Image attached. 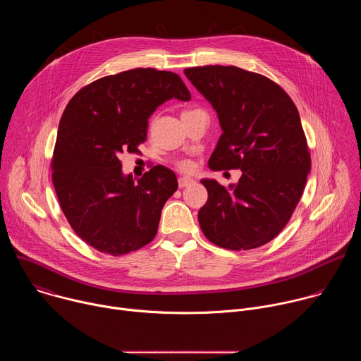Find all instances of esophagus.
<instances>
[{
	"label": "esophagus",
	"mask_w": 361,
	"mask_h": 361,
	"mask_svg": "<svg viewBox=\"0 0 361 361\" xmlns=\"http://www.w3.org/2000/svg\"><path fill=\"white\" fill-rule=\"evenodd\" d=\"M192 181H194V180L190 178V177H180V178H178V187H180V188H184V187L190 185Z\"/></svg>",
	"instance_id": "34e87169"
}]
</instances>
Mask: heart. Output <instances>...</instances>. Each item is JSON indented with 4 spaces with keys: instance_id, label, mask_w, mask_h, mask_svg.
<instances>
[{
    "instance_id": "heart-1",
    "label": "heart",
    "mask_w": 361,
    "mask_h": 361,
    "mask_svg": "<svg viewBox=\"0 0 361 361\" xmlns=\"http://www.w3.org/2000/svg\"><path fill=\"white\" fill-rule=\"evenodd\" d=\"M185 111H192V110H185ZM185 111H184V113H185ZM176 164H177V167H178L181 171H185V173L192 171V169H194V163H192L191 160H188V159L178 160Z\"/></svg>"
}]
</instances>
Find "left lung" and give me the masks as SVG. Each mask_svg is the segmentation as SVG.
Segmentation results:
<instances>
[{"instance_id": "1", "label": "left lung", "mask_w": 361, "mask_h": 361, "mask_svg": "<svg viewBox=\"0 0 361 361\" xmlns=\"http://www.w3.org/2000/svg\"><path fill=\"white\" fill-rule=\"evenodd\" d=\"M184 74L212 102L223 128L210 170L243 171L230 188L201 180L209 192L198 212L201 231L227 250L264 245L290 221L312 167L297 107L269 77L234 66Z\"/></svg>"}]
</instances>
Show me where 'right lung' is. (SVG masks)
I'll use <instances>...</instances> for the list:
<instances>
[{
	"label": "right lung",
	"mask_w": 361,
	"mask_h": 361,
	"mask_svg": "<svg viewBox=\"0 0 361 361\" xmlns=\"http://www.w3.org/2000/svg\"><path fill=\"white\" fill-rule=\"evenodd\" d=\"M170 98L188 101L178 74L134 68L98 78L67 104L51 170L61 210L74 233L99 252L123 255L151 243L176 174L156 166L137 183L120 156L147 140L148 117Z\"/></svg>",
	"instance_id": "obj_1"
}]
</instances>
